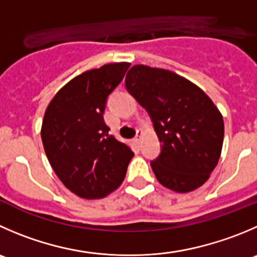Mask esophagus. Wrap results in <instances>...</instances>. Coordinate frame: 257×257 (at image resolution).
<instances>
[{
    "label": "esophagus",
    "instance_id": "esophagus-1",
    "mask_svg": "<svg viewBox=\"0 0 257 257\" xmlns=\"http://www.w3.org/2000/svg\"><path fill=\"white\" fill-rule=\"evenodd\" d=\"M142 136H143V132H142V131H138V132H137V137H136V138H134V141H136V143H137V144L141 143Z\"/></svg>",
    "mask_w": 257,
    "mask_h": 257
}]
</instances>
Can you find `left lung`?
I'll return each instance as SVG.
<instances>
[{"label": "left lung", "mask_w": 257, "mask_h": 257, "mask_svg": "<svg viewBox=\"0 0 257 257\" xmlns=\"http://www.w3.org/2000/svg\"><path fill=\"white\" fill-rule=\"evenodd\" d=\"M125 86L147 109L162 143L151 163L159 183L178 193L205 184L218 163L225 133L222 114L210 96L173 71L147 65L131 68Z\"/></svg>", "instance_id": "left-lung-1"}]
</instances>
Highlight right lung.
<instances>
[{
	"mask_svg": "<svg viewBox=\"0 0 257 257\" xmlns=\"http://www.w3.org/2000/svg\"><path fill=\"white\" fill-rule=\"evenodd\" d=\"M129 62L105 64L71 79L45 111L41 139L62 184L85 200L104 198L125 177L134 153L109 134L104 109L109 94L123 80Z\"/></svg>",
	"mask_w": 257,
	"mask_h": 257,
	"instance_id": "1",
	"label": "right lung"
}]
</instances>
